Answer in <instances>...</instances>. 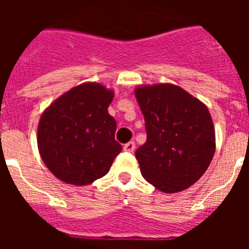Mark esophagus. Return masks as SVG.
I'll return each instance as SVG.
<instances>
[{
  "mask_svg": "<svg viewBox=\"0 0 249 249\" xmlns=\"http://www.w3.org/2000/svg\"><path fill=\"white\" fill-rule=\"evenodd\" d=\"M136 148V143L134 142H128V143L124 144V150L128 152H133Z\"/></svg>",
  "mask_w": 249,
  "mask_h": 249,
  "instance_id": "34e87169",
  "label": "esophagus"
}]
</instances>
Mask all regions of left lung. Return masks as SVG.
<instances>
[{
  "label": "left lung",
  "instance_id": "8db88e82",
  "mask_svg": "<svg viewBox=\"0 0 249 249\" xmlns=\"http://www.w3.org/2000/svg\"><path fill=\"white\" fill-rule=\"evenodd\" d=\"M136 97L144 117L147 141L136 158L144 179L164 193L194 185L214 155V128L208 108L169 84L141 86Z\"/></svg>",
  "mask_w": 249,
  "mask_h": 249
}]
</instances>
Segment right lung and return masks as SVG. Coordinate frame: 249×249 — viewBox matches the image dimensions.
<instances>
[{
	"label": "right lung",
	"mask_w": 249,
	"mask_h": 249,
	"mask_svg": "<svg viewBox=\"0 0 249 249\" xmlns=\"http://www.w3.org/2000/svg\"><path fill=\"white\" fill-rule=\"evenodd\" d=\"M113 93L99 84H81L59 97L41 116L40 155L56 178L89 185L108 173L121 152L116 121L108 113Z\"/></svg>",
	"instance_id": "obj_1"
}]
</instances>
